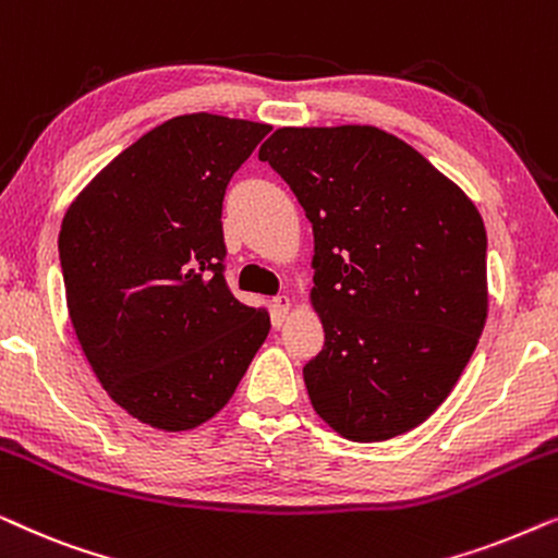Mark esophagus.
<instances>
[{
	"label": "esophagus",
	"mask_w": 558,
	"mask_h": 558,
	"mask_svg": "<svg viewBox=\"0 0 558 558\" xmlns=\"http://www.w3.org/2000/svg\"><path fill=\"white\" fill-rule=\"evenodd\" d=\"M274 310H277L279 319H284L289 315V310H292V300H289L287 294H279L277 300H274Z\"/></svg>",
	"instance_id": "obj_1"
}]
</instances>
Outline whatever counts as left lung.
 <instances>
[{
  "mask_svg": "<svg viewBox=\"0 0 558 558\" xmlns=\"http://www.w3.org/2000/svg\"><path fill=\"white\" fill-rule=\"evenodd\" d=\"M310 218L325 348L304 365L323 422L350 441L411 432L441 407L487 319L475 203L376 126H284L258 149Z\"/></svg>",
  "mask_w": 558,
  "mask_h": 558,
  "instance_id": "obj_1",
  "label": "left lung"
}]
</instances>
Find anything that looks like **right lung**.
<instances>
[{"label":"right lung","mask_w":558,"mask_h":558,"mask_svg":"<svg viewBox=\"0 0 558 558\" xmlns=\"http://www.w3.org/2000/svg\"><path fill=\"white\" fill-rule=\"evenodd\" d=\"M269 124L185 113L113 157L65 210L73 330L106 393L142 424L195 429L231 401L269 335L223 277V195Z\"/></svg>","instance_id":"1"}]
</instances>
